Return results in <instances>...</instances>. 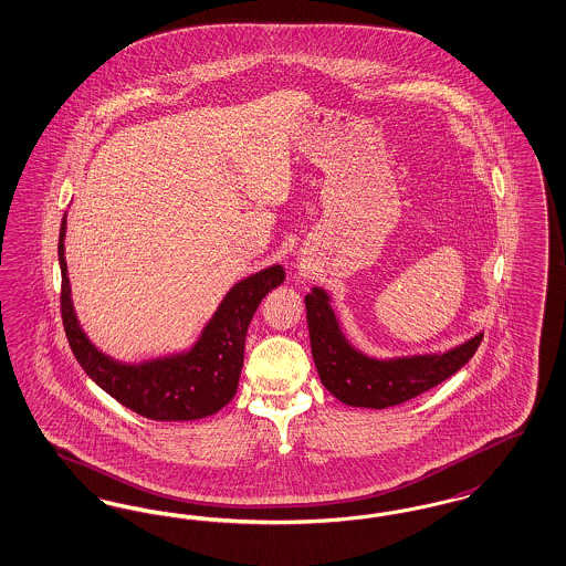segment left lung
<instances>
[{
  "instance_id": "obj_1",
  "label": "left lung",
  "mask_w": 566,
  "mask_h": 566,
  "mask_svg": "<svg viewBox=\"0 0 566 566\" xmlns=\"http://www.w3.org/2000/svg\"><path fill=\"white\" fill-rule=\"evenodd\" d=\"M305 307L319 381L349 407H396L417 398L470 363L484 337L480 333L444 354L377 360L354 349L343 337L335 312L328 305V294L322 289L305 296Z\"/></svg>"
}]
</instances>
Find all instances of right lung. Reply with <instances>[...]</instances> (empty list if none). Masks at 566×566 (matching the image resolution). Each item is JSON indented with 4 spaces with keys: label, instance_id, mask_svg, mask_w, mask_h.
I'll return each instance as SVG.
<instances>
[{
    "label": "right lung",
    "instance_id": "obj_1",
    "mask_svg": "<svg viewBox=\"0 0 566 566\" xmlns=\"http://www.w3.org/2000/svg\"><path fill=\"white\" fill-rule=\"evenodd\" d=\"M65 229L63 219L59 238L61 316L71 352L92 381L119 405L154 421H191L226 407L238 391L250 319L261 298L284 282V270L273 265L238 282L191 352L136 366L119 364L101 354L77 324L69 291Z\"/></svg>",
    "mask_w": 566,
    "mask_h": 566
}]
</instances>
